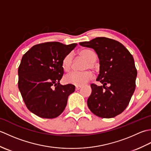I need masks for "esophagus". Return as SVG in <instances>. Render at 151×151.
Wrapping results in <instances>:
<instances>
[{
    "label": "esophagus",
    "instance_id": "1",
    "mask_svg": "<svg viewBox=\"0 0 151 151\" xmlns=\"http://www.w3.org/2000/svg\"><path fill=\"white\" fill-rule=\"evenodd\" d=\"M81 87H82L81 86H76V87H75L76 90H78V89H80L81 88Z\"/></svg>",
    "mask_w": 151,
    "mask_h": 151
}]
</instances>
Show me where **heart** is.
I'll list each match as a JSON object with an SVG mask.
<instances>
[{
	"mask_svg": "<svg viewBox=\"0 0 151 151\" xmlns=\"http://www.w3.org/2000/svg\"><path fill=\"white\" fill-rule=\"evenodd\" d=\"M78 54L82 58L85 60L88 63L85 65V69L89 67L93 68V63L97 60V56L96 54L89 49H84L78 51ZM73 56L71 53H69L66 55L62 61V67L63 70L66 72H68L70 70L73 65ZM92 73L89 70L85 71L77 72L74 71L68 74L65 77V81L69 84H74L76 86H81L85 83L90 81L92 78Z\"/></svg>",
	"mask_w": 151,
	"mask_h": 151,
	"instance_id": "1",
	"label": "heart"
}]
</instances>
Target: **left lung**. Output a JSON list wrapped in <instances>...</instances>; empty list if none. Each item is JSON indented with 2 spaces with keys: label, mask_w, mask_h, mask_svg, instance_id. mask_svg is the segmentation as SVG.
I'll return each instance as SVG.
<instances>
[{
  "label": "left lung",
  "mask_w": 151,
  "mask_h": 151,
  "mask_svg": "<svg viewBox=\"0 0 151 151\" xmlns=\"http://www.w3.org/2000/svg\"><path fill=\"white\" fill-rule=\"evenodd\" d=\"M97 53L100 70L97 78L102 86L91 84L87 103L92 113L102 118H112L129 105L136 88L137 70L132 54L123 44L104 37L79 43Z\"/></svg>",
  "instance_id": "8db88e82"
}]
</instances>
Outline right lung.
I'll use <instances>...</instances> for the list:
<instances>
[{"label":"right lung","mask_w":151,"mask_h":151,"mask_svg":"<svg viewBox=\"0 0 151 151\" xmlns=\"http://www.w3.org/2000/svg\"><path fill=\"white\" fill-rule=\"evenodd\" d=\"M77 45L47 42L33 46L21 59L18 87L27 108L41 118L57 117L65 110L73 84L61 85L62 61Z\"/></svg>","instance_id":"right-lung-1"}]
</instances>
